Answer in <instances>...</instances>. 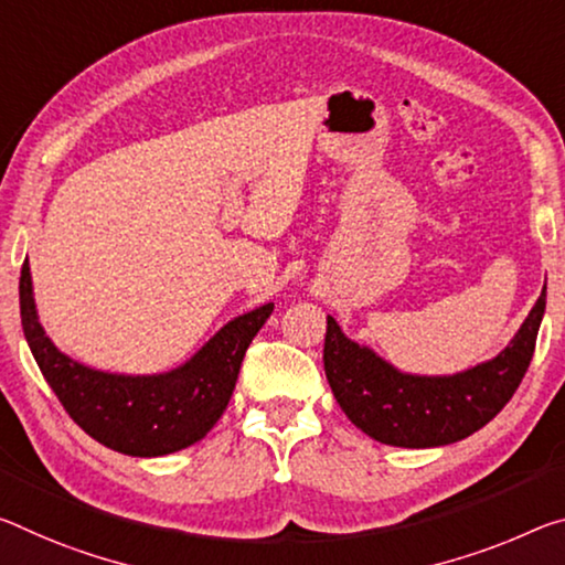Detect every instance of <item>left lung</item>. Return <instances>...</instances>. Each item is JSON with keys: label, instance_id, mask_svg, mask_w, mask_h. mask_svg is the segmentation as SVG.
<instances>
[{"label": "left lung", "instance_id": "left-lung-1", "mask_svg": "<svg viewBox=\"0 0 565 565\" xmlns=\"http://www.w3.org/2000/svg\"><path fill=\"white\" fill-rule=\"evenodd\" d=\"M545 311V286L531 315L495 360L452 377H419L384 362L342 334L327 317L324 372L344 415L372 440L440 447L478 433L503 409L533 360Z\"/></svg>", "mask_w": 565, "mask_h": 565}]
</instances>
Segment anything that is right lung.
I'll return each instance as SVG.
<instances>
[{
	"mask_svg": "<svg viewBox=\"0 0 565 565\" xmlns=\"http://www.w3.org/2000/svg\"><path fill=\"white\" fill-rule=\"evenodd\" d=\"M271 311L274 303H264L228 321L199 354L173 372L130 377L89 370L62 354L38 319L26 262L20 276L22 329L44 380L93 440L132 458H160L209 435L234 395L250 339Z\"/></svg>",
	"mask_w": 565,
	"mask_h": 565,
	"instance_id": "right-lung-1",
	"label": "right lung"
}]
</instances>
